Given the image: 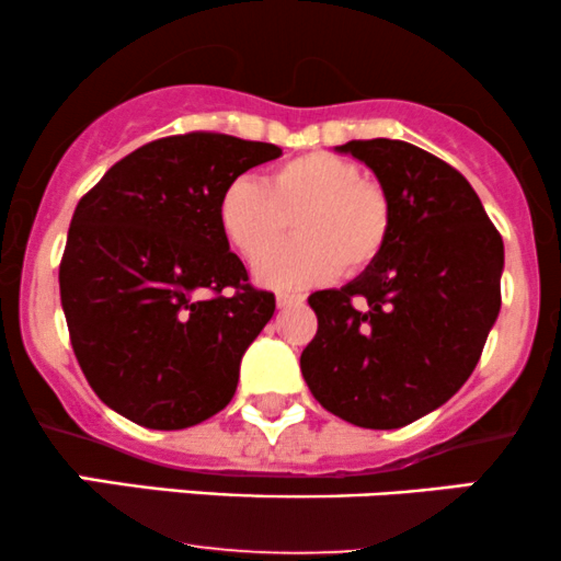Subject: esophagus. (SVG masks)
I'll return each instance as SVG.
<instances>
[{
    "mask_svg": "<svg viewBox=\"0 0 561 561\" xmlns=\"http://www.w3.org/2000/svg\"><path fill=\"white\" fill-rule=\"evenodd\" d=\"M300 302H302L300 295H289V293L276 295V306L279 308H293V306H300Z\"/></svg>",
    "mask_w": 561,
    "mask_h": 561,
    "instance_id": "esophagus-1",
    "label": "esophagus"
}]
</instances>
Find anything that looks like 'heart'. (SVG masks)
I'll return each mask as SVG.
<instances>
[{
  "mask_svg": "<svg viewBox=\"0 0 561 561\" xmlns=\"http://www.w3.org/2000/svg\"><path fill=\"white\" fill-rule=\"evenodd\" d=\"M294 218L298 238L277 245ZM390 199L362 169L332 152H308L276 165L266 182L237 176L218 199V224L231 248L255 259V279L274 289L324 285L379 259L390 234Z\"/></svg>",
  "mask_w": 561,
  "mask_h": 561,
  "instance_id": "obj_1",
  "label": "heart"
}]
</instances>
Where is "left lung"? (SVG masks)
Returning <instances> with one entry per match:
<instances>
[{"instance_id":"obj_1","label":"left lung","mask_w":561,"mask_h":561,"mask_svg":"<svg viewBox=\"0 0 561 561\" xmlns=\"http://www.w3.org/2000/svg\"><path fill=\"white\" fill-rule=\"evenodd\" d=\"M390 199L382 253L308 302L317 337L300 356L313 398L340 420L398 430L440 409L480 362L501 311L504 242L459 171L398 139L334 147Z\"/></svg>"}]
</instances>
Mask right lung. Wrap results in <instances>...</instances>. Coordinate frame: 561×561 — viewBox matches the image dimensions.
Returning <instances> with one entry per match:
<instances>
[{
    "instance_id": "right-lung-1",
    "label": "right lung",
    "mask_w": 561,
    "mask_h": 561,
    "mask_svg": "<svg viewBox=\"0 0 561 561\" xmlns=\"http://www.w3.org/2000/svg\"><path fill=\"white\" fill-rule=\"evenodd\" d=\"M279 156L229 134L165 137L118 160L76 205L60 263L70 345L100 401L126 420L184 430L234 396L276 302L248 285L218 199Z\"/></svg>"
}]
</instances>
